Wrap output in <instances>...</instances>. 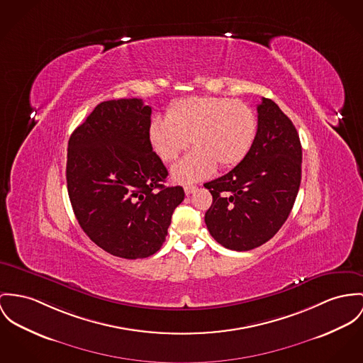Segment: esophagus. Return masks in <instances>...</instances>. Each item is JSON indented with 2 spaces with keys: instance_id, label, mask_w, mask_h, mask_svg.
<instances>
[{
  "instance_id": "1",
  "label": "esophagus",
  "mask_w": 363,
  "mask_h": 363,
  "mask_svg": "<svg viewBox=\"0 0 363 363\" xmlns=\"http://www.w3.org/2000/svg\"><path fill=\"white\" fill-rule=\"evenodd\" d=\"M184 189H185V194H186V195H192L196 189H197V186H196V185H185Z\"/></svg>"
}]
</instances>
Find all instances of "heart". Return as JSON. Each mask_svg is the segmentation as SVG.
I'll return each instance as SVG.
<instances>
[{
    "label": "heart",
    "mask_w": 363,
    "mask_h": 363,
    "mask_svg": "<svg viewBox=\"0 0 363 363\" xmlns=\"http://www.w3.org/2000/svg\"><path fill=\"white\" fill-rule=\"evenodd\" d=\"M257 135V117L242 101L223 96H189L174 102L167 118L155 117L149 125V140L163 162H174L195 146L172 167L179 184L210 177L217 166L236 167L249 155Z\"/></svg>",
    "instance_id": "b5f03b06"
}]
</instances>
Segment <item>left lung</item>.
I'll use <instances>...</instances> for the list:
<instances>
[{"mask_svg": "<svg viewBox=\"0 0 363 363\" xmlns=\"http://www.w3.org/2000/svg\"><path fill=\"white\" fill-rule=\"evenodd\" d=\"M258 127L246 159L204 184L213 195L204 221L229 250H252L272 239L287 220L301 182L298 133L279 106L262 98Z\"/></svg>", "mask_w": 363, "mask_h": 363, "instance_id": "8db88e82", "label": "left lung"}]
</instances>
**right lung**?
Instances as JSON below:
<instances>
[{
	"label": "right lung",
	"instance_id": "1",
	"mask_svg": "<svg viewBox=\"0 0 363 363\" xmlns=\"http://www.w3.org/2000/svg\"><path fill=\"white\" fill-rule=\"evenodd\" d=\"M150 106L142 99L99 104L67 147L66 179L74 216L109 254L137 259L163 246L185 192L164 186L167 168L149 140Z\"/></svg>",
	"mask_w": 363,
	"mask_h": 363
}]
</instances>
